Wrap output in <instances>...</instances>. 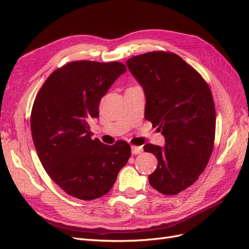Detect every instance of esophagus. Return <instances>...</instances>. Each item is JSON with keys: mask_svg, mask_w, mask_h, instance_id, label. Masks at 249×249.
Returning a JSON list of instances; mask_svg holds the SVG:
<instances>
[{"mask_svg": "<svg viewBox=\"0 0 249 249\" xmlns=\"http://www.w3.org/2000/svg\"><path fill=\"white\" fill-rule=\"evenodd\" d=\"M143 152V148L141 146H132V154L133 155H138Z\"/></svg>", "mask_w": 249, "mask_h": 249, "instance_id": "obj_1", "label": "esophagus"}]
</instances>
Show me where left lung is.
<instances>
[{
  "label": "left lung",
  "instance_id": "8db88e82",
  "mask_svg": "<svg viewBox=\"0 0 249 249\" xmlns=\"http://www.w3.org/2000/svg\"><path fill=\"white\" fill-rule=\"evenodd\" d=\"M126 66L144 90L145 119L165 138V146L143 148L157 157L148 177L157 191L176 195L201 175L213 152L216 112L211 90L200 74L173 53L149 52Z\"/></svg>",
  "mask_w": 249,
  "mask_h": 249
}]
</instances>
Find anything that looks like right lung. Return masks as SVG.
I'll return each instance as SVG.
<instances>
[{
  "label": "right lung",
  "mask_w": 249,
  "mask_h": 249,
  "mask_svg": "<svg viewBox=\"0 0 249 249\" xmlns=\"http://www.w3.org/2000/svg\"><path fill=\"white\" fill-rule=\"evenodd\" d=\"M125 71L115 61H73L53 72L36 95L31 132L37 155L50 178L73 197L91 200L108 193L131 157L124 141L107 145L92 140L88 124Z\"/></svg>",
  "instance_id": "obj_1"
}]
</instances>
